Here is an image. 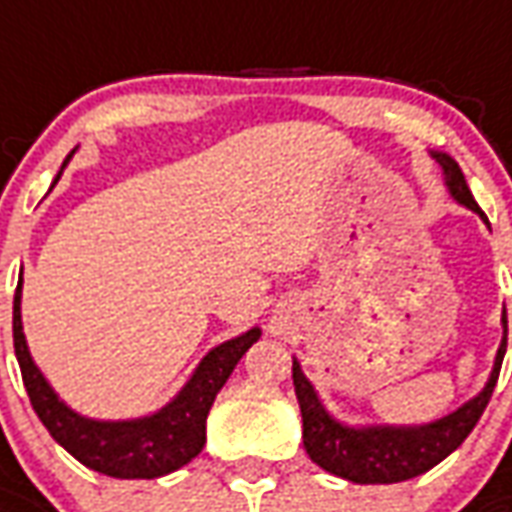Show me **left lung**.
<instances>
[{
  "instance_id": "8db88e82",
  "label": "left lung",
  "mask_w": 512,
  "mask_h": 512,
  "mask_svg": "<svg viewBox=\"0 0 512 512\" xmlns=\"http://www.w3.org/2000/svg\"><path fill=\"white\" fill-rule=\"evenodd\" d=\"M430 156L436 158L452 200L477 213L488 224L485 213L480 211V205L474 202L472 191L466 186L458 161L441 150H430ZM505 351L507 312H502V345L496 351L491 376L483 389L472 400L450 411L447 417L433 419L425 425H345L329 414V408L323 406V400L318 397V389L304 376L299 359H293V386H296L301 422H304V450L321 469L343 477L348 483L389 485L425 474L436 463L444 461L450 452L458 450L477 425V419L483 417L485 406L494 395Z\"/></svg>"
}]
</instances>
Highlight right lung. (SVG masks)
<instances>
[{
  "instance_id": "1",
  "label": "right lung",
  "mask_w": 512,
  "mask_h": 512,
  "mask_svg": "<svg viewBox=\"0 0 512 512\" xmlns=\"http://www.w3.org/2000/svg\"><path fill=\"white\" fill-rule=\"evenodd\" d=\"M73 153L76 150H71V156ZM71 156L65 158L51 186H57ZM21 290H24V277L18 279L16 299H13V348L35 414L46 425L51 439L71 452L76 461L93 472L120 477V480L164 477L169 472H178L191 458H197L205 447V419L213 400L227 384L241 356L260 340V326H252L249 332L211 348L200 359V365L194 367L189 381L180 386L178 395L153 414L134 419H93L73 411L65 400H60L54 386L35 365L21 323Z\"/></svg>"
}]
</instances>
